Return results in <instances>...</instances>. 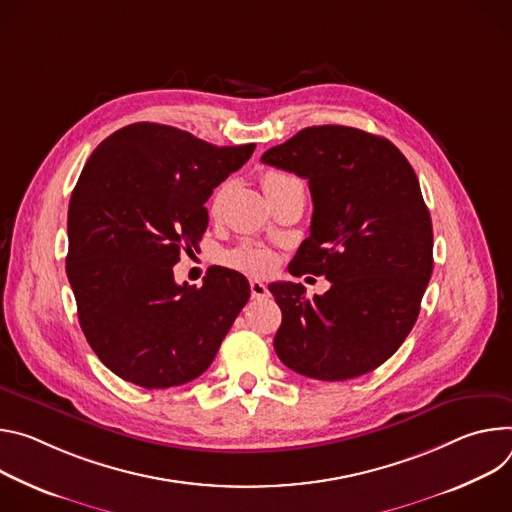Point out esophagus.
<instances>
[{
	"mask_svg": "<svg viewBox=\"0 0 512 512\" xmlns=\"http://www.w3.org/2000/svg\"><path fill=\"white\" fill-rule=\"evenodd\" d=\"M250 293H252V299H264L268 297V289L264 282H260L258 278H252L250 280Z\"/></svg>",
	"mask_w": 512,
	"mask_h": 512,
	"instance_id": "34e87169",
	"label": "esophagus"
}]
</instances>
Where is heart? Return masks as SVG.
I'll return each instance as SVG.
<instances>
[{"label": "heart", "instance_id": "1", "mask_svg": "<svg viewBox=\"0 0 512 512\" xmlns=\"http://www.w3.org/2000/svg\"><path fill=\"white\" fill-rule=\"evenodd\" d=\"M295 181H297L295 177H291V175H287V173H282V170H266V173L262 175V187H264L266 195L272 193V191H276V189H280V187L289 185V183H295ZM225 189H227V187L223 185V187H219V189L213 193V199H211V211H213V213L219 209V205H221V201H223V197H225ZM230 262H232L236 268H240V270L260 274V272H268V270L272 268L274 256H272L270 250H266V248H262V246L246 244V246H240L238 250H234V252L230 254Z\"/></svg>", "mask_w": 512, "mask_h": 512}]
</instances>
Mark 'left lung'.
Wrapping results in <instances>:
<instances>
[{"label": "left lung", "mask_w": 512, "mask_h": 512, "mask_svg": "<svg viewBox=\"0 0 512 512\" xmlns=\"http://www.w3.org/2000/svg\"><path fill=\"white\" fill-rule=\"evenodd\" d=\"M309 181L311 236L289 272L325 276L313 299L272 282L282 323L274 350L291 370L348 380L384 364L411 333L433 270V227L417 175L390 140L348 126H313L262 154Z\"/></svg>", "instance_id": "1"}]
</instances>
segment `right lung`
I'll return each instance as SVG.
<instances>
[{
  "label": "right lung",
  "instance_id": "right-lung-1",
  "mask_svg": "<svg viewBox=\"0 0 512 512\" xmlns=\"http://www.w3.org/2000/svg\"><path fill=\"white\" fill-rule=\"evenodd\" d=\"M254 148L138 122L89 156L69 203L67 276L87 342L113 374L170 388L211 366L250 285L221 266L199 289L177 285L173 266L197 250L205 201Z\"/></svg>",
  "mask_w": 512,
  "mask_h": 512
}]
</instances>
